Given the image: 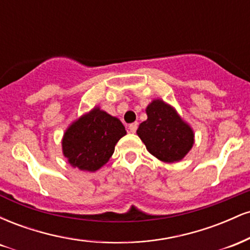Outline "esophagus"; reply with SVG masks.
<instances>
[{
  "mask_svg": "<svg viewBox=\"0 0 250 250\" xmlns=\"http://www.w3.org/2000/svg\"><path fill=\"white\" fill-rule=\"evenodd\" d=\"M129 131H130V133H135V131H136V129H137V123L136 122H134V123H131V125H129Z\"/></svg>",
  "mask_w": 250,
  "mask_h": 250,
  "instance_id": "34e87169",
  "label": "esophagus"
}]
</instances>
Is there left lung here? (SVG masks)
<instances>
[{
    "label": "left lung",
    "mask_w": 250,
    "mask_h": 250,
    "mask_svg": "<svg viewBox=\"0 0 250 250\" xmlns=\"http://www.w3.org/2000/svg\"><path fill=\"white\" fill-rule=\"evenodd\" d=\"M147 120L136 134L153 156L166 163L179 162L193 148L195 134L173 105L154 99L146 108Z\"/></svg>",
    "instance_id": "obj_1"
}]
</instances>
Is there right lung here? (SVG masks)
Segmentation results:
<instances>
[{
	"label": "right lung",
	"mask_w": 250,
	"mask_h": 250,
	"mask_svg": "<svg viewBox=\"0 0 250 250\" xmlns=\"http://www.w3.org/2000/svg\"><path fill=\"white\" fill-rule=\"evenodd\" d=\"M125 134V125L117 117L95 105L65 129L62 154L71 167L93 173L109 161L116 143Z\"/></svg>",
	"instance_id": "add662e5"
}]
</instances>
